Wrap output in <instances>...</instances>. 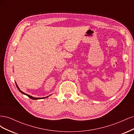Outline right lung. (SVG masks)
I'll return each instance as SVG.
<instances>
[{"label": "right lung", "mask_w": 134, "mask_h": 134, "mask_svg": "<svg viewBox=\"0 0 134 134\" xmlns=\"http://www.w3.org/2000/svg\"><path fill=\"white\" fill-rule=\"evenodd\" d=\"M16 84V83H15ZM16 86H17V88H18V90L21 92L22 94H25V95H26V96H27L28 97H29V98H30L31 99H41V98H46V97H44V98H35V97H32V96H30V95H28V94H26V93H23L22 91H20V90H19V88H18V86L17 84H16Z\"/></svg>", "instance_id": "1"}]
</instances>
